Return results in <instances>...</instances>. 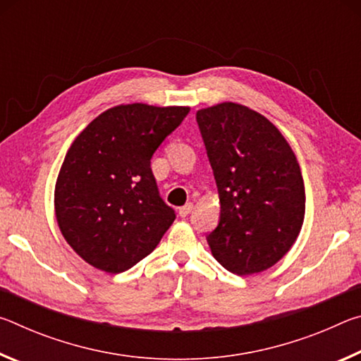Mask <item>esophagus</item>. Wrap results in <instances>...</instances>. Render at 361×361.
<instances>
[{
	"label": "esophagus",
	"mask_w": 361,
	"mask_h": 361,
	"mask_svg": "<svg viewBox=\"0 0 361 361\" xmlns=\"http://www.w3.org/2000/svg\"><path fill=\"white\" fill-rule=\"evenodd\" d=\"M192 209H194V205L189 202V204H186V205H183V207H180V210H178V213H180V216L181 218H186L189 213L192 212Z\"/></svg>",
	"instance_id": "esophagus-1"
}]
</instances>
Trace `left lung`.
Returning a JSON list of instances; mask_svg holds the SVG:
<instances>
[{"label":"left lung","mask_w":361,"mask_h":361,"mask_svg":"<svg viewBox=\"0 0 361 361\" xmlns=\"http://www.w3.org/2000/svg\"><path fill=\"white\" fill-rule=\"evenodd\" d=\"M195 119L221 204L207 237L212 253L237 276L266 271L302 228L305 192L295 152L271 121L239 103L199 109Z\"/></svg>","instance_id":"8db88e82"}]
</instances>
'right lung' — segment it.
<instances>
[{
    "mask_svg": "<svg viewBox=\"0 0 361 361\" xmlns=\"http://www.w3.org/2000/svg\"><path fill=\"white\" fill-rule=\"evenodd\" d=\"M189 106L119 105L103 111L71 143L54 207L68 245L100 271L124 272L161 242L175 219L159 195L151 157Z\"/></svg>",
    "mask_w": 361,
    "mask_h": 361,
    "instance_id": "obj_1",
    "label": "right lung"
}]
</instances>
